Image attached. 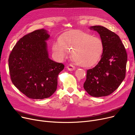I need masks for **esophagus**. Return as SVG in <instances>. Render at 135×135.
Returning <instances> with one entry per match:
<instances>
[{
	"instance_id": "1",
	"label": "esophagus",
	"mask_w": 135,
	"mask_h": 135,
	"mask_svg": "<svg viewBox=\"0 0 135 135\" xmlns=\"http://www.w3.org/2000/svg\"><path fill=\"white\" fill-rule=\"evenodd\" d=\"M66 68L68 69L69 71H73L74 70H75V68L74 66H73L71 64H69V65L66 66Z\"/></svg>"
}]
</instances>
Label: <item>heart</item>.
I'll return each mask as SVG.
<instances>
[{"label": "heart", "mask_w": 135, "mask_h": 135, "mask_svg": "<svg viewBox=\"0 0 135 135\" xmlns=\"http://www.w3.org/2000/svg\"><path fill=\"white\" fill-rule=\"evenodd\" d=\"M54 52L65 57L68 51L78 65L88 68L97 64L104 52V43L100 38L81 30L70 31L53 45Z\"/></svg>", "instance_id": "b5f03b06"}]
</instances>
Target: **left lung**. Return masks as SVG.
I'll use <instances>...</instances> for the list:
<instances>
[{"instance_id":"1","label":"left lung","mask_w":135,"mask_h":135,"mask_svg":"<svg viewBox=\"0 0 135 135\" xmlns=\"http://www.w3.org/2000/svg\"><path fill=\"white\" fill-rule=\"evenodd\" d=\"M90 29L99 34L104 52L97 65L87 70L83 87L92 97H103L114 92L124 80L127 55L116 33L102 26H91Z\"/></svg>"}]
</instances>
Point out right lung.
<instances>
[{
    "mask_svg": "<svg viewBox=\"0 0 135 135\" xmlns=\"http://www.w3.org/2000/svg\"><path fill=\"white\" fill-rule=\"evenodd\" d=\"M44 29L25 35L15 45L9 57L10 78L14 86L31 99L50 97L56 91L62 63L49 58Z\"/></svg>",
    "mask_w": 135,
    "mask_h": 135,
    "instance_id": "add662e5",
    "label": "right lung"
}]
</instances>
